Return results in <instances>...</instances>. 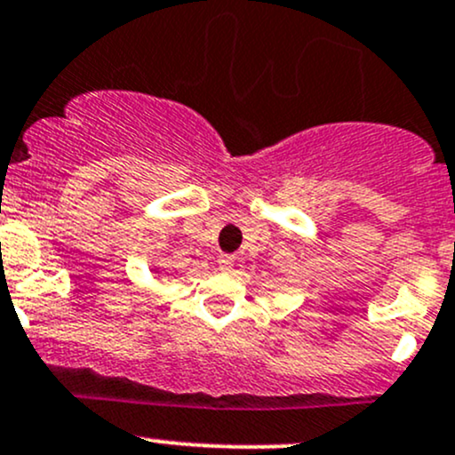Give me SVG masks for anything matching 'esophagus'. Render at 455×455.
Segmentation results:
<instances>
[{
	"label": "esophagus",
	"instance_id": "esophagus-1",
	"mask_svg": "<svg viewBox=\"0 0 455 455\" xmlns=\"http://www.w3.org/2000/svg\"><path fill=\"white\" fill-rule=\"evenodd\" d=\"M218 266L222 272H231L233 266H235V257H233V254H222V257L218 259Z\"/></svg>",
	"mask_w": 455,
	"mask_h": 455
}]
</instances>
